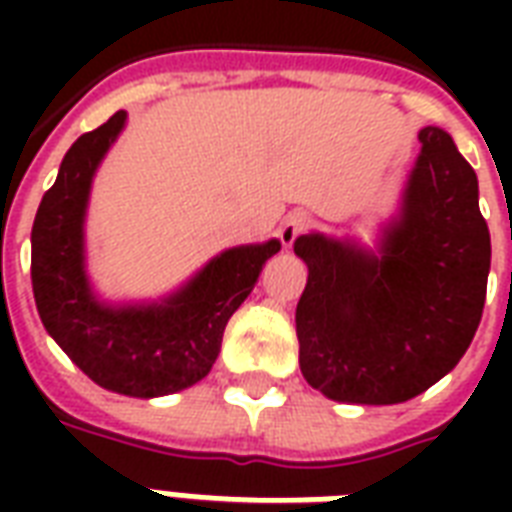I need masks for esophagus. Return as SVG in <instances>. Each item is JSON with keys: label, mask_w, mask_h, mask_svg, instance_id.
I'll list each match as a JSON object with an SVG mask.
<instances>
[{"label": "esophagus", "mask_w": 512, "mask_h": 512, "mask_svg": "<svg viewBox=\"0 0 512 512\" xmlns=\"http://www.w3.org/2000/svg\"><path fill=\"white\" fill-rule=\"evenodd\" d=\"M308 228H311V215H308V212H300V209H297V212H289L287 220H284L279 228L281 244H284V247H292L297 236H303Z\"/></svg>", "instance_id": "esophagus-1"}]
</instances>
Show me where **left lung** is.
Listing matches in <instances>:
<instances>
[{
	"instance_id": "left-lung-1",
	"label": "left lung",
	"mask_w": 512,
	"mask_h": 512,
	"mask_svg": "<svg viewBox=\"0 0 512 512\" xmlns=\"http://www.w3.org/2000/svg\"><path fill=\"white\" fill-rule=\"evenodd\" d=\"M420 143L380 257L319 233L295 239L308 263L295 313L300 372L335 401L420 396L457 366L481 324L492 239L476 172L444 130L425 127Z\"/></svg>"
}]
</instances>
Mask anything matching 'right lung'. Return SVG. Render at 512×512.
Segmentation results:
<instances>
[{
  "mask_svg": "<svg viewBox=\"0 0 512 512\" xmlns=\"http://www.w3.org/2000/svg\"><path fill=\"white\" fill-rule=\"evenodd\" d=\"M122 127L124 111H116L63 156L31 228V284L44 329L92 382L122 396L151 398L207 377L225 324L281 244L273 239L228 249L162 305H100L84 276L82 223L92 175Z\"/></svg>",
  "mask_w": 512,
  "mask_h": 512,
  "instance_id": "1",
  "label": "right lung"
}]
</instances>
